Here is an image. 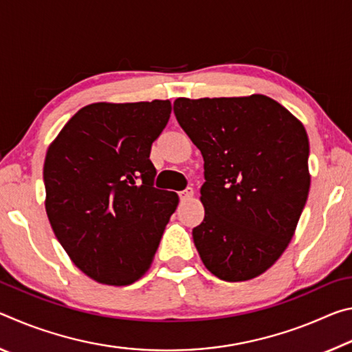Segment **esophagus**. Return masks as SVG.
<instances>
[{"label":"esophagus","instance_id":"34e87169","mask_svg":"<svg viewBox=\"0 0 352 352\" xmlns=\"http://www.w3.org/2000/svg\"><path fill=\"white\" fill-rule=\"evenodd\" d=\"M194 195V190H192V188H186L184 190H180V192H178V197H180V200L182 201H184V200H189L190 197H192Z\"/></svg>","mask_w":352,"mask_h":352}]
</instances>
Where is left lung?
I'll return each instance as SVG.
<instances>
[{"instance_id":"obj_1","label":"left lung","mask_w":352,"mask_h":352,"mask_svg":"<svg viewBox=\"0 0 352 352\" xmlns=\"http://www.w3.org/2000/svg\"><path fill=\"white\" fill-rule=\"evenodd\" d=\"M174 113L205 162V219L192 230L201 261L228 283L259 276L287 248L306 205L305 126L264 94L178 98Z\"/></svg>"}]
</instances>
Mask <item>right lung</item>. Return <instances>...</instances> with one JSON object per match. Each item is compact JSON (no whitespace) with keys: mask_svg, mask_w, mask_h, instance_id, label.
Returning <instances> with one entry per match:
<instances>
[{"mask_svg":"<svg viewBox=\"0 0 352 352\" xmlns=\"http://www.w3.org/2000/svg\"><path fill=\"white\" fill-rule=\"evenodd\" d=\"M170 111L169 100L87 105L47 148L52 231L74 265L100 284L144 275L178 205L175 192L153 186L148 158Z\"/></svg>","mask_w":352,"mask_h":352,"instance_id":"right-lung-1","label":"right lung"}]
</instances>
